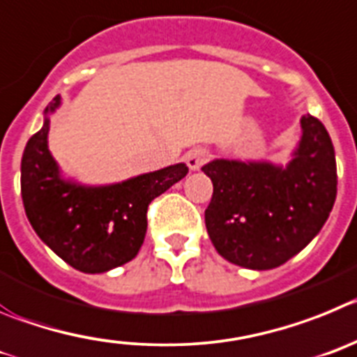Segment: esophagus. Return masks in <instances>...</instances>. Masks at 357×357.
Segmentation results:
<instances>
[{
    "instance_id": "obj_1",
    "label": "esophagus",
    "mask_w": 357,
    "mask_h": 357,
    "mask_svg": "<svg viewBox=\"0 0 357 357\" xmlns=\"http://www.w3.org/2000/svg\"><path fill=\"white\" fill-rule=\"evenodd\" d=\"M210 156L211 155L208 149H204V147H195V149L186 153V165L190 167L192 171H199L210 160Z\"/></svg>"
}]
</instances>
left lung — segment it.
<instances>
[{"label":"left lung","instance_id":"1","mask_svg":"<svg viewBox=\"0 0 357 357\" xmlns=\"http://www.w3.org/2000/svg\"><path fill=\"white\" fill-rule=\"evenodd\" d=\"M303 140L288 167L215 160L204 211L211 243L234 265L266 271L287 263L319 234L336 199V158L326 126L304 115Z\"/></svg>","mask_w":357,"mask_h":357}]
</instances>
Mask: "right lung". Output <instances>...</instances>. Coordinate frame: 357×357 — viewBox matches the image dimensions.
Here are the masks:
<instances>
[{"instance_id": "1", "label": "right lung", "mask_w": 357, "mask_h": 357, "mask_svg": "<svg viewBox=\"0 0 357 357\" xmlns=\"http://www.w3.org/2000/svg\"><path fill=\"white\" fill-rule=\"evenodd\" d=\"M60 98L46 112L59 107ZM50 119L28 140L21 160V195L31 227L76 271L99 274L133 259L147 229V206L185 178V163L101 188L66 183L47 151Z\"/></svg>"}]
</instances>
